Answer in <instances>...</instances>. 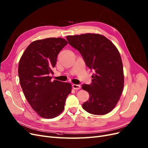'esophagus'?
Listing matches in <instances>:
<instances>
[{
	"label": "esophagus",
	"instance_id": "obj_1",
	"mask_svg": "<svg viewBox=\"0 0 148 148\" xmlns=\"http://www.w3.org/2000/svg\"><path fill=\"white\" fill-rule=\"evenodd\" d=\"M73 89H74V90H79V89L81 88V86H80V85H79L73 84Z\"/></svg>",
	"mask_w": 148,
	"mask_h": 148
}]
</instances>
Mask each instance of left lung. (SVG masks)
<instances>
[{
    "label": "left lung",
    "mask_w": 148,
    "mask_h": 148,
    "mask_svg": "<svg viewBox=\"0 0 148 148\" xmlns=\"http://www.w3.org/2000/svg\"><path fill=\"white\" fill-rule=\"evenodd\" d=\"M66 39L95 72L92 83L82 87L90 95L88 101L82 104L83 108L96 115L110 112L119 101L124 87L123 62L117 48L100 34L67 36Z\"/></svg>",
    "instance_id": "8db88e82"
}]
</instances>
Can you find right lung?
Wrapping results in <instances>:
<instances>
[{"label": "right lung", "instance_id": "right-lung-1", "mask_svg": "<svg viewBox=\"0 0 148 148\" xmlns=\"http://www.w3.org/2000/svg\"><path fill=\"white\" fill-rule=\"evenodd\" d=\"M68 44L62 38H49L31 42L21 57L19 82L24 96L35 112L42 118L51 119L63 110L71 84L51 81L52 70L57 56Z\"/></svg>", "mask_w": 148, "mask_h": 148}]
</instances>
